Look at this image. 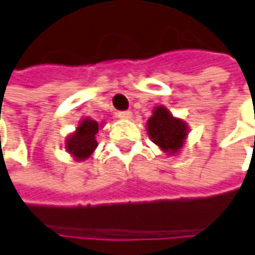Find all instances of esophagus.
<instances>
[{
    "mask_svg": "<svg viewBox=\"0 0 255 255\" xmlns=\"http://www.w3.org/2000/svg\"><path fill=\"white\" fill-rule=\"evenodd\" d=\"M131 116H132L131 111H118V113H117V117L121 118V120H129Z\"/></svg>",
    "mask_w": 255,
    "mask_h": 255,
    "instance_id": "34e87169",
    "label": "esophagus"
}]
</instances>
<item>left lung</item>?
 Segmentation results:
<instances>
[{
  "mask_svg": "<svg viewBox=\"0 0 255 255\" xmlns=\"http://www.w3.org/2000/svg\"><path fill=\"white\" fill-rule=\"evenodd\" d=\"M149 137L160 145L164 151L171 154L183 147L184 138L187 137V127L181 120H177L164 107H157L152 117L147 123Z\"/></svg>",
  "mask_w": 255,
  "mask_h": 255,
  "instance_id": "left-lung-1",
  "label": "left lung"
}]
</instances>
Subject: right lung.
I'll return each mask as SVG.
<instances>
[{
    "mask_svg": "<svg viewBox=\"0 0 255 255\" xmlns=\"http://www.w3.org/2000/svg\"><path fill=\"white\" fill-rule=\"evenodd\" d=\"M97 132H98V123L94 120L85 118L80 124V127L77 128V131L67 139L65 148L78 160L88 158L97 147V139H95Z\"/></svg>",
    "mask_w": 255,
    "mask_h": 255,
    "instance_id": "add662e5",
    "label": "right lung"
}]
</instances>
